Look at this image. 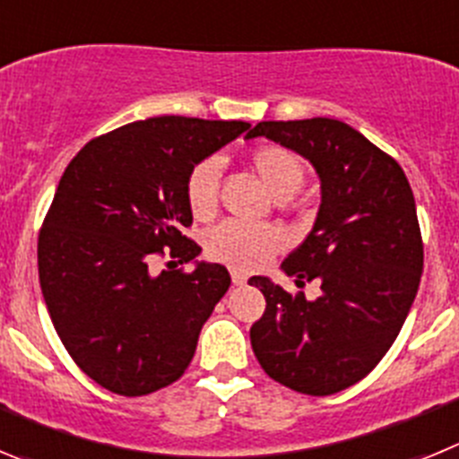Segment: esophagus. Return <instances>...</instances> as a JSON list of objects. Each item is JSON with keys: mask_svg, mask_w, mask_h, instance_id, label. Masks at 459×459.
Masks as SVG:
<instances>
[{"mask_svg": "<svg viewBox=\"0 0 459 459\" xmlns=\"http://www.w3.org/2000/svg\"><path fill=\"white\" fill-rule=\"evenodd\" d=\"M248 280V275L243 273V271H232V282L234 285H243Z\"/></svg>", "mask_w": 459, "mask_h": 459, "instance_id": "1", "label": "esophagus"}]
</instances>
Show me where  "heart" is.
I'll use <instances>...</instances> for the list:
<instances>
[{
	"mask_svg": "<svg viewBox=\"0 0 459 459\" xmlns=\"http://www.w3.org/2000/svg\"><path fill=\"white\" fill-rule=\"evenodd\" d=\"M250 168L275 200H290L306 181L301 158L282 147H259L250 156ZM218 174L221 160L204 158L190 169L186 179V202L195 218L206 221L218 206ZM206 255L237 271H255L264 266L275 253L285 248V234L273 225H248L227 221L206 237Z\"/></svg>",
	"mask_w": 459,
	"mask_h": 459,
	"instance_id": "obj_1",
	"label": "heart"
}]
</instances>
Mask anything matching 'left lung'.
<instances>
[{"instance_id":"obj_1","label":"left lung","mask_w":459,"mask_h":459,"mask_svg":"<svg viewBox=\"0 0 459 459\" xmlns=\"http://www.w3.org/2000/svg\"><path fill=\"white\" fill-rule=\"evenodd\" d=\"M248 140L266 137L315 168L317 218L280 269L296 287L319 280L307 301L255 275L266 310L250 344L266 375L306 395L354 386L395 342L423 273V241L403 168L338 119L259 121Z\"/></svg>"}]
</instances>
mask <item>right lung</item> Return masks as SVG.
I'll list each match as a JSON object with an SVG mask.
<instances>
[{
  "instance_id": "right-lung-1",
  "label": "right lung",
  "mask_w": 459,
  "mask_h": 459,
  "mask_svg": "<svg viewBox=\"0 0 459 459\" xmlns=\"http://www.w3.org/2000/svg\"><path fill=\"white\" fill-rule=\"evenodd\" d=\"M246 121L152 117L84 144L56 186L39 237V280L56 335L84 375L117 395L169 386L186 372L225 266L197 262L186 179L246 133ZM169 247L195 269L151 271ZM172 264V262H169Z\"/></svg>"
}]
</instances>
